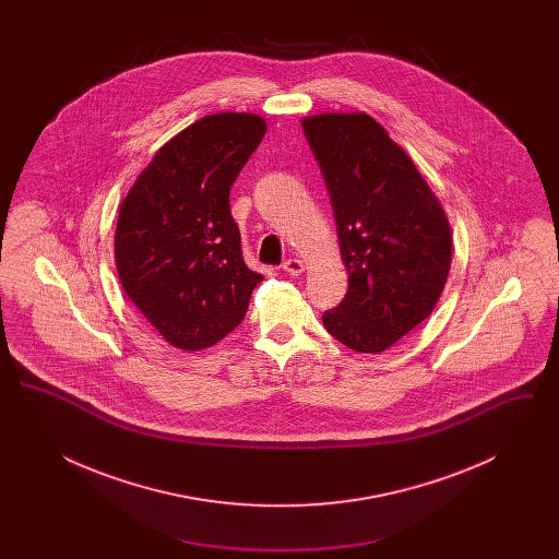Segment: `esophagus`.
I'll return each mask as SVG.
<instances>
[{
    "instance_id": "obj_1",
    "label": "esophagus",
    "mask_w": 559,
    "mask_h": 559,
    "mask_svg": "<svg viewBox=\"0 0 559 559\" xmlns=\"http://www.w3.org/2000/svg\"><path fill=\"white\" fill-rule=\"evenodd\" d=\"M304 270H306L304 262L297 260V258H289V260L283 264V272L289 274V276H299Z\"/></svg>"
}]
</instances>
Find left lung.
I'll return each mask as SVG.
<instances>
[{
    "mask_svg": "<svg viewBox=\"0 0 559 559\" xmlns=\"http://www.w3.org/2000/svg\"><path fill=\"white\" fill-rule=\"evenodd\" d=\"M337 222L349 287L322 314L344 346L377 354L431 314L451 270V226L411 157L367 112L301 119Z\"/></svg>",
    "mask_w": 559,
    "mask_h": 559,
    "instance_id": "8db88e82",
    "label": "left lung"
}]
</instances>
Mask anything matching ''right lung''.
I'll return each instance as SVG.
<instances>
[{
  "label": "right lung",
  "mask_w": 559,
  "mask_h": 559,
  "mask_svg": "<svg viewBox=\"0 0 559 559\" xmlns=\"http://www.w3.org/2000/svg\"><path fill=\"white\" fill-rule=\"evenodd\" d=\"M264 133L251 112L199 119L160 146L119 207V281L169 346L197 352L224 340L264 281L242 262L228 201Z\"/></svg>",
  "instance_id": "right-lung-1"
}]
</instances>
